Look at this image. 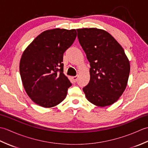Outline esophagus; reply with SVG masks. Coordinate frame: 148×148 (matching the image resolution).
<instances>
[{"instance_id":"1","label":"esophagus","mask_w":148,"mask_h":148,"mask_svg":"<svg viewBox=\"0 0 148 148\" xmlns=\"http://www.w3.org/2000/svg\"><path fill=\"white\" fill-rule=\"evenodd\" d=\"M72 81H73L74 83H76V81H77L78 77H77V76H74V77H72Z\"/></svg>"}]
</instances>
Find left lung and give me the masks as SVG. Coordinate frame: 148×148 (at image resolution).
Returning <instances> with one entry per match:
<instances>
[{
  "mask_svg": "<svg viewBox=\"0 0 148 148\" xmlns=\"http://www.w3.org/2000/svg\"><path fill=\"white\" fill-rule=\"evenodd\" d=\"M77 32L90 65V79L83 92L94 105H111L126 88L130 62L121 45L106 31L84 28L77 29Z\"/></svg>",
  "mask_w": 148,
  "mask_h": 148,
  "instance_id": "obj_1",
  "label": "left lung"
}]
</instances>
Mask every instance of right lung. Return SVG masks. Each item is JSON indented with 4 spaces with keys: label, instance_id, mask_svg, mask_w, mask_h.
<instances>
[{
    "label": "right lung",
    "instance_id": "obj_1",
    "mask_svg": "<svg viewBox=\"0 0 148 148\" xmlns=\"http://www.w3.org/2000/svg\"><path fill=\"white\" fill-rule=\"evenodd\" d=\"M75 29H55L37 36L22 55L20 73L28 95L37 105L51 108L67 96L71 81L64 74V53L76 39Z\"/></svg>",
    "mask_w": 148,
    "mask_h": 148
}]
</instances>
